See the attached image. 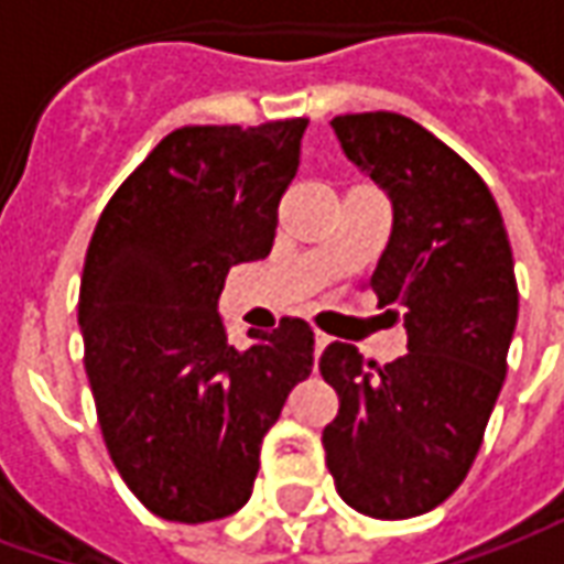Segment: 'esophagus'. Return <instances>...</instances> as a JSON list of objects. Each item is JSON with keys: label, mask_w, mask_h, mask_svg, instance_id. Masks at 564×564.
<instances>
[{"label": "esophagus", "mask_w": 564, "mask_h": 564, "mask_svg": "<svg viewBox=\"0 0 564 564\" xmlns=\"http://www.w3.org/2000/svg\"><path fill=\"white\" fill-rule=\"evenodd\" d=\"M329 335H323V332H317V335H314V356H317L319 359V354H323V350H326V347H329Z\"/></svg>", "instance_id": "esophagus-1"}]
</instances>
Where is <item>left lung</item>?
Instances as JSON below:
<instances>
[{
    "instance_id": "1",
    "label": "left lung",
    "mask_w": 564,
    "mask_h": 564,
    "mask_svg": "<svg viewBox=\"0 0 564 564\" xmlns=\"http://www.w3.org/2000/svg\"><path fill=\"white\" fill-rule=\"evenodd\" d=\"M332 129L392 202L368 286L404 311L408 354L378 366L354 344L323 350L319 375L341 399L326 465L350 508L408 520L453 496L484 444L520 311L513 253L480 174L411 117L344 115Z\"/></svg>"
}]
</instances>
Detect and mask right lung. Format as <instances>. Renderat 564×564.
<instances>
[{
	"mask_svg": "<svg viewBox=\"0 0 564 564\" xmlns=\"http://www.w3.org/2000/svg\"><path fill=\"white\" fill-rule=\"evenodd\" d=\"M307 120L169 132L120 184L84 259L78 323L105 447L162 520L245 508L259 447L314 368V332L283 317L238 350L217 314L226 274L269 257Z\"/></svg>",
	"mask_w": 564,
	"mask_h": 564,
	"instance_id": "1",
	"label": "right lung"
}]
</instances>
